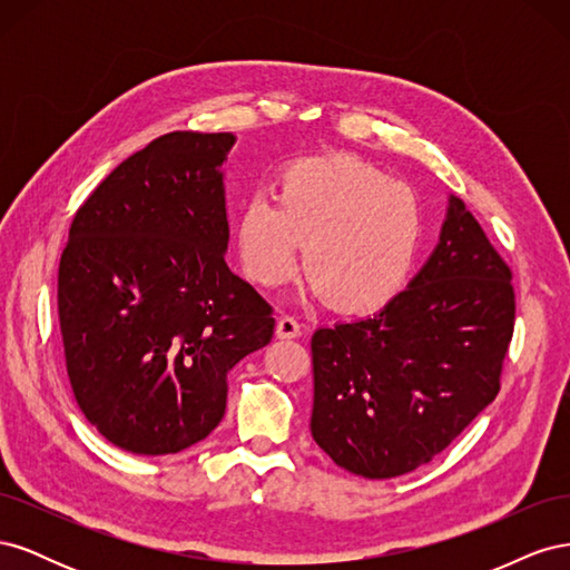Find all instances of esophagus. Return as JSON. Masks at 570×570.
I'll return each mask as SVG.
<instances>
[{
  "label": "esophagus",
  "instance_id": "esophagus-1",
  "mask_svg": "<svg viewBox=\"0 0 570 570\" xmlns=\"http://www.w3.org/2000/svg\"><path fill=\"white\" fill-rule=\"evenodd\" d=\"M299 333H302V325H299L297 318H292V316H283L278 321V325H275V335H278L281 340H292V337H297Z\"/></svg>",
  "mask_w": 570,
  "mask_h": 570
}]
</instances>
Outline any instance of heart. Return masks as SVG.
Listing matches in <instances>:
<instances>
[{
  "label": "heart",
  "instance_id": "b5f03b06",
  "mask_svg": "<svg viewBox=\"0 0 570 570\" xmlns=\"http://www.w3.org/2000/svg\"><path fill=\"white\" fill-rule=\"evenodd\" d=\"M416 193L350 157L287 166L275 199L254 195L237 209L235 245L245 273L278 287L299 268L316 297L340 314L371 316L402 295L423 245Z\"/></svg>",
  "mask_w": 570,
  "mask_h": 570
}]
</instances>
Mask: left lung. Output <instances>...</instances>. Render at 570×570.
<instances>
[{
	"instance_id": "8db88e82",
	"label": "left lung",
	"mask_w": 570,
	"mask_h": 570,
	"mask_svg": "<svg viewBox=\"0 0 570 570\" xmlns=\"http://www.w3.org/2000/svg\"><path fill=\"white\" fill-rule=\"evenodd\" d=\"M511 271L450 195L440 243L375 316L312 337V435L368 480L416 471L494 402L513 335Z\"/></svg>"
}]
</instances>
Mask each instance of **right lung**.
<instances>
[{
    "instance_id": "1",
    "label": "right lung",
    "mask_w": 570,
    "mask_h": 570,
    "mask_svg": "<svg viewBox=\"0 0 570 570\" xmlns=\"http://www.w3.org/2000/svg\"><path fill=\"white\" fill-rule=\"evenodd\" d=\"M233 132H168L85 202L59 264L80 411L120 450L164 456L220 423L228 371L273 337V308L226 264Z\"/></svg>"
}]
</instances>
